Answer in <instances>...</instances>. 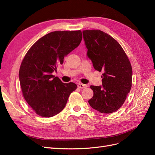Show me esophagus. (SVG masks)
<instances>
[{
  "label": "esophagus",
  "mask_w": 155,
  "mask_h": 155,
  "mask_svg": "<svg viewBox=\"0 0 155 155\" xmlns=\"http://www.w3.org/2000/svg\"><path fill=\"white\" fill-rule=\"evenodd\" d=\"M78 88H86L87 85H85V84H82V83H79L78 85Z\"/></svg>",
  "instance_id": "1"
}]
</instances>
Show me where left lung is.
Masks as SVG:
<instances>
[{"label":"left lung","mask_w":155,"mask_h":155,"mask_svg":"<svg viewBox=\"0 0 155 155\" xmlns=\"http://www.w3.org/2000/svg\"><path fill=\"white\" fill-rule=\"evenodd\" d=\"M87 56L93 67L103 71L102 86L90 87L94 92L88 104L101 113L118 110L132 86L133 70L129 58L113 37L99 30L83 31Z\"/></svg>","instance_id":"8db88e82"}]
</instances>
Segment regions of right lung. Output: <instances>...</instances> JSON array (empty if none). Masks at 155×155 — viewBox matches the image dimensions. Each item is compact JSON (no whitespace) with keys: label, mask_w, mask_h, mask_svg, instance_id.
Listing matches in <instances>:
<instances>
[{"label":"right lung","mask_w":155,"mask_h":155,"mask_svg":"<svg viewBox=\"0 0 155 155\" xmlns=\"http://www.w3.org/2000/svg\"><path fill=\"white\" fill-rule=\"evenodd\" d=\"M81 40V30L52 31L35 42L25 55L18 74L20 85L25 100L37 114L45 118L58 114L77 88L75 83H64L52 73Z\"/></svg>","instance_id":"right-lung-1"}]
</instances>
